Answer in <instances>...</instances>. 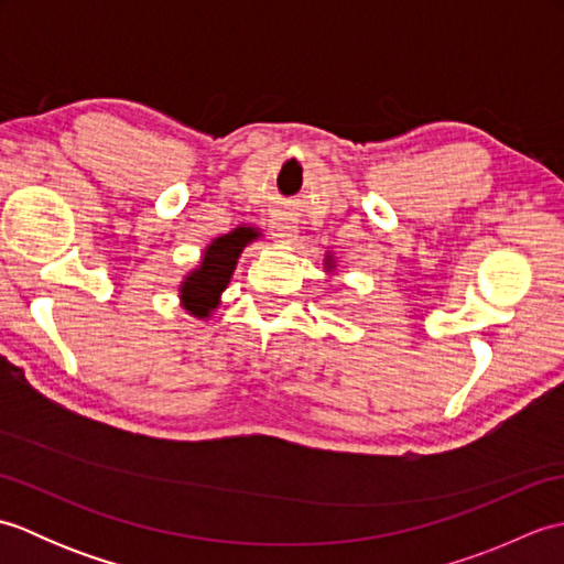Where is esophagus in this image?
Listing matches in <instances>:
<instances>
[{
    "label": "esophagus",
    "mask_w": 564,
    "mask_h": 564,
    "mask_svg": "<svg viewBox=\"0 0 564 564\" xmlns=\"http://www.w3.org/2000/svg\"><path fill=\"white\" fill-rule=\"evenodd\" d=\"M271 235H273L275 242L291 245V242H295V237H297V225L289 218H273L271 220Z\"/></svg>",
    "instance_id": "34e87169"
}]
</instances>
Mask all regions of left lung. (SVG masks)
Instances as JSON below:
<instances>
[{"label":"left lung","instance_id":"8db88e82","mask_svg":"<svg viewBox=\"0 0 564 564\" xmlns=\"http://www.w3.org/2000/svg\"><path fill=\"white\" fill-rule=\"evenodd\" d=\"M334 267H337V263H334V257L327 251V257H325V269H327V273H332Z\"/></svg>","mask_w":564,"mask_h":564}]
</instances>
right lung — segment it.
<instances>
[{"instance_id": "right-lung-1", "label": "right lung", "mask_w": 564, "mask_h": 564, "mask_svg": "<svg viewBox=\"0 0 564 564\" xmlns=\"http://www.w3.org/2000/svg\"><path fill=\"white\" fill-rule=\"evenodd\" d=\"M261 232L251 225H237L232 232L215 237L213 242L203 249V257L196 269H191L182 285H178V297L182 307L188 315L198 319H208L215 307L220 305L223 291L230 285V279L237 267V259L245 247L259 239Z\"/></svg>"}]
</instances>
